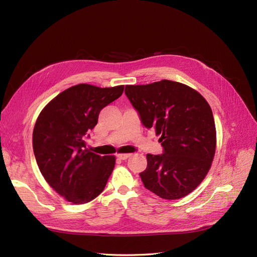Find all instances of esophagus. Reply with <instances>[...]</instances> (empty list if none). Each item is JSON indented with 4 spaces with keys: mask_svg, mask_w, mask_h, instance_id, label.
Segmentation results:
<instances>
[{
    "mask_svg": "<svg viewBox=\"0 0 257 257\" xmlns=\"http://www.w3.org/2000/svg\"><path fill=\"white\" fill-rule=\"evenodd\" d=\"M130 157V154H119L117 155V158L119 160H127Z\"/></svg>",
    "mask_w": 257,
    "mask_h": 257,
    "instance_id": "obj_1",
    "label": "esophagus"
}]
</instances>
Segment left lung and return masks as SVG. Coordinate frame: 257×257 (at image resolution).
I'll list each match as a JSON object with an SVG mask.
<instances>
[{
  "label": "left lung",
  "mask_w": 257,
  "mask_h": 257,
  "mask_svg": "<svg viewBox=\"0 0 257 257\" xmlns=\"http://www.w3.org/2000/svg\"><path fill=\"white\" fill-rule=\"evenodd\" d=\"M125 93L164 148L162 155L146 156L147 168L140 174L144 186L167 200L192 193L207 175L216 151L210 104L193 88L166 79L126 85Z\"/></svg>",
  "instance_id": "8db88e82"
}]
</instances>
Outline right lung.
<instances>
[{
	"instance_id": "right-lung-1",
	"label": "right lung",
	"mask_w": 257,
	"mask_h": 257,
	"mask_svg": "<svg viewBox=\"0 0 257 257\" xmlns=\"http://www.w3.org/2000/svg\"><path fill=\"white\" fill-rule=\"evenodd\" d=\"M122 92L123 85H73L47 103L36 120L33 148L38 167L49 185L69 202H90L108 182L115 157L90 153L84 140L96 126L101 109Z\"/></svg>"
}]
</instances>
